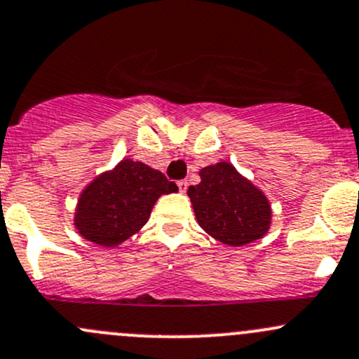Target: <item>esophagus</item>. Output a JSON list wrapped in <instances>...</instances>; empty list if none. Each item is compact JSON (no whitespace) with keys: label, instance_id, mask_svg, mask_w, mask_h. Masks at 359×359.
Here are the masks:
<instances>
[{"label":"esophagus","instance_id":"obj_1","mask_svg":"<svg viewBox=\"0 0 359 359\" xmlns=\"http://www.w3.org/2000/svg\"><path fill=\"white\" fill-rule=\"evenodd\" d=\"M177 187H179L180 192H186L187 191V180H179V182H177Z\"/></svg>","mask_w":359,"mask_h":359}]
</instances>
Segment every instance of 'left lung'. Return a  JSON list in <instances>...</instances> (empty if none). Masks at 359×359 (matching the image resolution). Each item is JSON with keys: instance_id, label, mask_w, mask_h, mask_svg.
I'll use <instances>...</instances> for the list:
<instances>
[{"instance_id": "left-lung-1", "label": "left lung", "mask_w": 359, "mask_h": 359, "mask_svg": "<svg viewBox=\"0 0 359 359\" xmlns=\"http://www.w3.org/2000/svg\"><path fill=\"white\" fill-rule=\"evenodd\" d=\"M201 182L187 196L198 224L213 239L227 246H246L262 239L271 224L270 201L251 180L229 161L199 172Z\"/></svg>"}]
</instances>
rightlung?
Wrapping results in <instances>:
<instances>
[{
  "instance_id": "obj_1",
  "label": "right lung",
  "mask_w": 359,
  "mask_h": 359,
  "mask_svg": "<svg viewBox=\"0 0 359 359\" xmlns=\"http://www.w3.org/2000/svg\"><path fill=\"white\" fill-rule=\"evenodd\" d=\"M175 191L160 170L126 158L81 192L74 225L90 243L115 248L144 227L160 196Z\"/></svg>"
}]
</instances>
